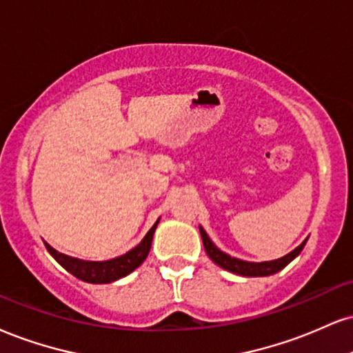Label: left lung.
Returning <instances> with one entry per match:
<instances>
[{
  "instance_id": "obj_1",
  "label": "left lung",
  "mask_w": 353,
  "mask_h": 353,
  "mask_svg": "<svg viewBox=\"0 0 353 353\" xmlns=\"http://www.w3.org/2000/svg\"><path fill=\"white\" fill-rule=\"evenodd\" d=\"M199 230H201V235H202L203 248H205V252H207V254H209L210 260L214 261L215 265H219L220 268L230 271V273L241 274V276H270V274L278 273V271H281L284 266L290 265V263L294 260V258L298 256L301 252H303L305 241H307V240H304L303 243L298 246V248L292 250L291 253L284 254L283 258H278V260L253 263V261L239 260V258H233V256H230V254L223 253L222 250H219L217 246L214 245V241L209 239V235H207L205 230H203L202 227H199Z\"/></svg>"
}]
</instances>
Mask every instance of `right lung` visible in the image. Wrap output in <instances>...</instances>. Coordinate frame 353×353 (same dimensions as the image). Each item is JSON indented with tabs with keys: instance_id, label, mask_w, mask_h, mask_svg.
I'll return each instance as SVG.
<instances>
[{
	"instance_id": "obj_1",
	"label": "right lung",
	"mask_w": 353,
	"mask_h": 353,
	"mask_svg": "<svg viewBox=\"0 0 353 353\" xmlns=\"http://www.w3.org/2000/svg\"><path fill=\"white\" fill-rule=\"evenodd\" d=\"M158 223H159V219L156 220V223L152 225L151 230L146 233V236H144V239L139 241V245H136L133 250H130L128 253L121 254V256L113 258V260H108V261L79 260V258H72L63 253H59L57 250L52 248L49 243H46V241L44 245L46 248H48V252L52 254L54 260L57 261L63 270H67L70 274H74L75 278L92 284H107V283L117 281V279L120 278H125L126 274H130L131 271H134L144 260H146L148 253H150L151 250L152 235H154V230L156 227H158Z\"/></svg>"
}]
</instances>
